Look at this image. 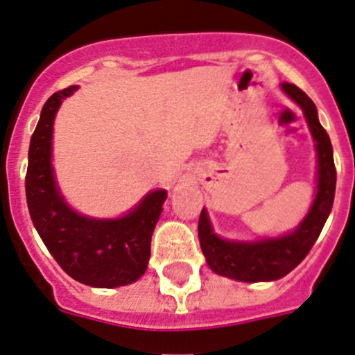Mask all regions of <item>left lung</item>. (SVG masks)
Instances as JSON below:
<instances>
[{"instance_id":"8db88e82","label":"left lung","mask_w":355,"mask_h":355,"mask_svg":"<svg viewBox=\"0 0 355 355\" xmlns=\"http://www.w3.org/2000/svg\"><path fill=\"white\" fill-rule=\"evenodd\" d=\"M281 88L302 107L313 139L317 141L318 185L317 196L313 200L308 216L288 235L257 242H233L219 239L212 232L205 209L201 210L198 221L201 251L205 254L210 269L216 274L245 283L279 279L304 260L327 221L336 191L333 145L329 134L318 122L317 107L311 98L295 85L283 83Z\"/></svg>"}]
</instances>
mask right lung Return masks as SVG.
I'll return each instance as SVG.
<instances>
[{
    "label": "right lung",
    "mask_w": 355,
    "mask_h": 355,
    "mask_svg": "<svg viewBox=\"0 0 355 355\" xmlns=\"http://www.w3.org/2000/svg\"><path fill=\"white\" fill-rule=\"evenodd\" d=\"M76 90L78 86H69L44 104L28 152V209L42 242L70 277L95 288H114L145 274L152 233L168 193L152 191L118 219H94L67 205L54 180L51 145L56 111Z\"/></svg>",
    "instance_id": "1"
}]
</instances>
